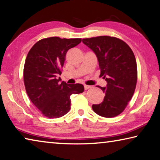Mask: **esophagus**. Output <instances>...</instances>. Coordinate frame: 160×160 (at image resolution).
Masks as SVG:
<instances>
[{
	"mask_svg": "<svg viewBox=\"0 0 160 160\" xmlns=\"http://www.w3.org/2000/svg\"><path fill=\"white\" fill-rule=\"evenodd\" d=\"M91 88V86H88V85H84V88L85 90H87L88 89V88Z\"/></svg>",
	"mask_w": 160,
	"mask_h": 160,
	"instance_id": "obj_1",
	"label": "esophagus"
}]
</instances>
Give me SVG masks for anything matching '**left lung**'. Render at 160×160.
<instances>
[{
  "label": "left lung",
  "instance_id": "obj_1",
  "mask_svg": "<svg viewBox=\"0 0 160 160\" xmlns=\"http://www.w3.org/2000/svg\"><path fill=\"white\" fill-rule=\"evenodd\" d=\"M82 42L96 54L100 77L107 82L106 87L97 86L105 97L100 104L92 105L93 111L105 118L118 116L135 92L138 70L134 53L124 41L114 37L99 36Z\"/></svg>",
  "mask_w": 160,
  "mask_h": 160
}]
</instances>
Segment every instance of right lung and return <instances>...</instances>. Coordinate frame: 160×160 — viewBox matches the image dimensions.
I'll return each mask as SVG.
<instances>
[{
  "instance_id": "1",
  "label": "right lung",
  "mask_w": 160,
  "mask_h": 160,
  "mask_svg": "<svg viewBox=\"0 0 160 160\" xmlns=\"http://www.w3.org/2000/svg\"><path fill=\"white\" fill-rule=\"evenodd\" d=\"M82 39L44 38L34 44L26 57L23 78L25 90L32 103L43 116L60 118L69 111L70 96L81 93L80 83L68 84L57 77L62 74L67 51L78 45Z\"/></svg>"
}]
</instances>
